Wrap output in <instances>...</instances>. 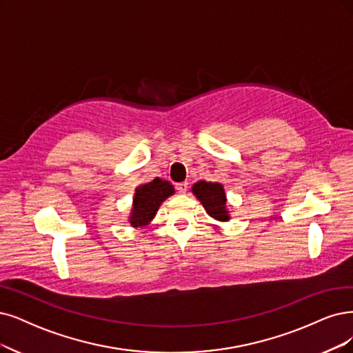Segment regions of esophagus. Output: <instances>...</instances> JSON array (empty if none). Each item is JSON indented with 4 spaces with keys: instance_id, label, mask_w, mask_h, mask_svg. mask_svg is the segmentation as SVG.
Returning <instances> with one entry per match:
<instances>
[{
    "instance_id": "obj_1",
    "label": "esophagus",
    "mask_w": 353,
    "mask_h": 353,
    "mask_svg": "<svg viewBox=\"0 0 353 353\" xmlns=\"http://www.w3.org/2000/svg\"><path fill=\"white\" fill-rule=\"evenodd\" d=\"M176 188H177V190H179L180 193H186L189 185H188V181H181V183H177V185H176Z\"/></svg>"
}]
</instances>
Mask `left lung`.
Listing matches in <instances>:
<instances>
[{
  "label": "left lung",
  "mask_w": 353,
  "mask_h": 353,
  "mask_svg": "<svg viewBox=\"0 0 353 353\" xmlns=\"http://www.w3.org/2000/svg\"><path fill=\"white\" fill-rule=\"evenodd\" d=\"M192 193L202 203L206 214L211 218L219 223H227L231 219L227 208V193L223 185L201 180L192 186Z\"/></svg>",
  "instance_id": "obj_1"
}]
</instances>
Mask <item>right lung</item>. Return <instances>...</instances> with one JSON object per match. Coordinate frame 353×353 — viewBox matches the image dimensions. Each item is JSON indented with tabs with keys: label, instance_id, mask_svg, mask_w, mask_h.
Here are the masks:
<instances>
[{
	"label": "right lung",
	"instance_id": "right-lung-1",
	"mask_svg": "<svg viewBox=\"0 0 353 353\" xmlns=\"http://www.w3.org/2000/svg\"><path fill=\"white\" fill-rule=\"evenodd\" d=\"M172 194H174L173 185L159 177L150 181V183L139 185L135 189L132 208H130L128 216L130 227L138 228L148 225L157 215V211L160 210L161 203Z\"/></svg>",
	"mask_w": 353,
	"mask_h": 353
}]
</instances>
